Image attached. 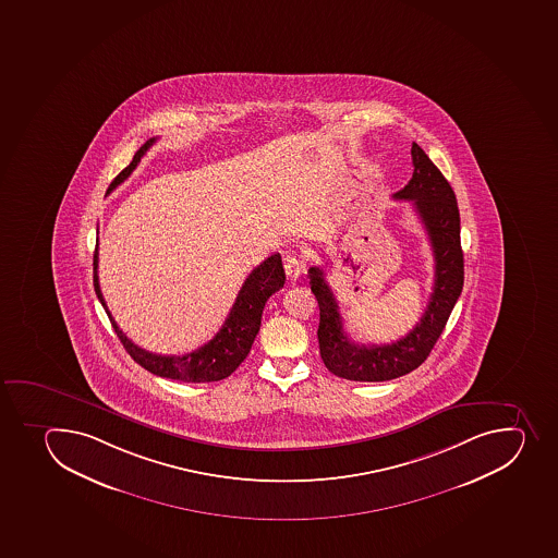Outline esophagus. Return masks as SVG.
Returning a JSON list of instances; mask_svg holds the SVG:
<instances>
[{"mask_svg":"<svg viewBox=\"0 0 558 558\" xmlns=\"http://www.w3.org/2000/svg\"><path fill=\"white\" fill-rule=\"evenodd\" d=\"M283 267H286L287 278L291 281H296L303 271L302 262L298 260L296 256L287 255L286 266Z\"/></svg>","mask_w":558,"mask_h":558,"instance_id":"obj_1","label":"esophagus"}]
</instances>
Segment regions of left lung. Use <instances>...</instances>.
I'll use <instances>...</instances> for the list:
<instances>
[{
    "mask_svg": "<svg viewBox=\"0 0 558 558\" xmlns=\"http://www.w3.org/2000/svg\"><path fill=\"white\" fill-rule=\"evenodd\" d=\"M414 175L393 193L398 201H410L420 215L430 240L436 262L434 291L420 324L401 340L385 345H356L343 332L340 307L319 267L308 269L311 291L318 300L319 354L335 376L351 381H388L415 371L430 356L464 283L461 250V218L456 193L420 144H412Z\"/></svg>",
    "mask_w": 558,
    "mask_h": 558,
    "instance_id": "8db88e82",
    "label": "left lung"
}]
</instances>
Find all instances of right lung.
<instances>
[{
    "instance_id": "1",
    "label": "right lung",
    "mask_w": 558,
    "mask_h": 558,
    "mask_svg": "<svg viewBox=\"0 0 558 558\" xmlns=\"http://www.w3.org/2000/svg\"><path fill=\"white\" fill-rule=\"evenodd\" d=\"M155 141L157 138H149L137 149V154L133 155L132 162L113 179L112 184L108 187V193L132 175V171L137 168L143 155L154 146ZM97 251H99V240H96V253H94V289H96L99 302L107 311L108 318L112 322L113 330L119 336L122 347L126 349L133 361H137L138 365L146 371L151 372L155 376L168 377V379H177V381L209 383L220 381V379L231 376L250 354L251 345L260 330L262 313H264L267 300L271 294L280 291L286 283L281 256L275 253L267 260L262 262L260 266L255 267L250 277L245 278L244 286L240 289L239 296L231 307V313L223 322L222 329L218 330L213 340L207 341L206 345L201 347L197 351L187 352L184 356H162V354L144 351L132 340H128L126 335L119 329V325L116 324V319L108 311L101 287H99V277H97L99 253Z\"/></svg>"
}]
</instances>
